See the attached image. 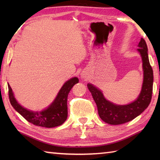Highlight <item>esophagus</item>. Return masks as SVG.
<instances>
[{
  "label": "esophagus",
  "mask_w": 160,
  "mask_h": 160,
  "mask_svg": "<svg viewBox=\"0 0 160 160\" xmlns=\"http://www.w3.org/2000/svg\"><path fill=\"white\" fill-rule=\"evenodd\" d=\"M81 77H82V78H84V79H86V78H87L86 74H85V73H84L81 74Z\"/></svg>",
  "instance_id": "esophagus-1"
}]
</instances>
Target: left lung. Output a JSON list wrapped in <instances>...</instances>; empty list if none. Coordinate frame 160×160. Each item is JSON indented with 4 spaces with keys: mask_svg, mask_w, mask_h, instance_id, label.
<instances>
[{
    "mask_svg": "<svg viewBox=\"0 0 160 160\" xmlns=\"http://www.w3.org/2000/svg\"><path fill=\"white\" fill-rule=\"evenodd\" d=\"M138 51L142 60L144 80L142 91L137 100L127 105H118L107 100L102 91L93 84H88L87 87L96 102L98 115L104 122L112 125L122 124L131 121L140 115L151 102L153 83V71L149 62L148 49L146 41L141 38Z\"/></svg>",
    "mask_w": 160,
    "mask_h": 160,
    "instance_id": "left-lung-1",
    "label": "left lung"
}]
</instances>
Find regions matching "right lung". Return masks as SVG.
Masks as SVG:
<instances>
[{"mask_svg":"<svg viewBox=\"0 0 160 160\" xmlns=\"http://www.w3.org/2000/svg\"><path fill=\"white\" fill-rule=\"evenodd\" d=\"M79 80L75 77L64 84L58 93L56 99L50 106L40 112L29 111L20 105L15 99L11 87L8 84L9 98L12 106L26 120L36 126L53 128L62 124L67 118V97L69 91Z\"/></svg>","mask_w":160,"mask_h":160,"instance_id":"right-lung-1","label":"right lung"}]
</instances>
